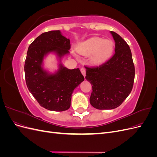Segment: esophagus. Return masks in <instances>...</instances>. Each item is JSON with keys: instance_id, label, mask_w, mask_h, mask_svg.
<instances>
[{"instance_id": "1", "label": "esophagus", "mask_w": 157, "mask_h": 157, "mask_svg": "<svg viewBox=\"0 0 157 157\" xmlns=\"http://www.w3.org/2000/svg\"><path fill=\"white\" fill-rule=\"evenodd\" d=\"M80 71H81V73L83 75L84 77H85V76H86V69L84 68H81L80 69Z\"/></svg>"}]
</instances>
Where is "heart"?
<instances>
[{"label": "heart", "instance_id": "heart-1", "mask_svg": "<svg viewBox=\"0 0 157 157\" xmlns=\"http://www.w3.org/2000/svg\"><path fill=\"white\" fill-rule=\"evenodd\" d=\"M114 50L113 42L94 37L80 43L77 51L80 54L89 56L90 63L94 65L103 63L112 56Z\"/></svg>", "mask_w": 157, "mask_h": 157}]
</instances>
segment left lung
Here are the masks:
<instances>
[{
	"label": "left lung",
	"mask_w": 157,
	"mask_h": 157,
	"mask_svg": "<svg viewBox=\"0 0 157 157\" xmlns=\"http://www.w3.org/2000/svg\"><path fill=\"white\" fill-rule=\"evenodd\" d=\"M115 42V53L98 67H85L86 79L92 86L90 104L97 109L120 106L130 94L135 77L132 52L126 42L111 31Z\"/></svg>",
	"instance_id": "obj_1"
}]
</instances>
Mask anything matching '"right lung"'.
Masks as SVG:
<instances>
[{"label":"right lung","mask_w":157,"mask_h":157,"mask_svg":"<svg viewBox=\"0 0 157 157\" xmlns=\"http://www.w3.org/2000/svg\"><path fill=\"white\" fill-rule=\"evenodd\" d=\"M70 48V40L59 30L42 33L28 48L24 66L27 86L40 105L48 110H67L73 90L84 80L78 68L69 69L60 63L58 71L50 74L42 67L47 54L55 52L61 59Z\"/></svg>","instance_id":"right-lung-1"}]
</instances>
